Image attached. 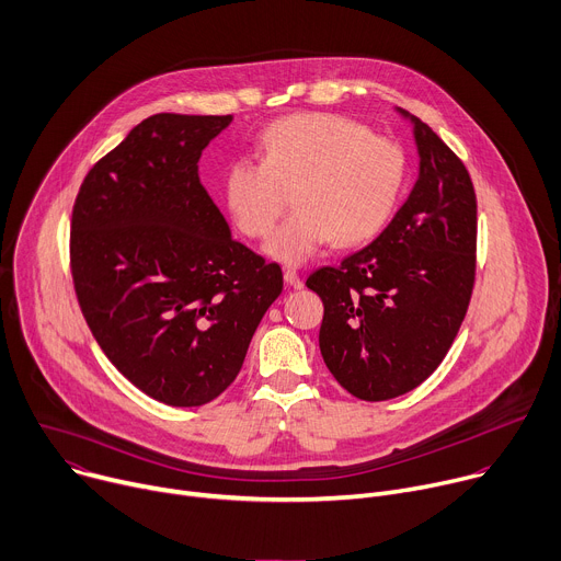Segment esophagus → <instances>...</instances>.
Masks as SVG:
<instances>
[{
  "label": "esophagus",
  "mask_w": 561,
  "mask_h": 561,
  "mask_svg": "<svg viewBox=\"0 0 561 561\" xmlns=\"http://www.w3.org/2000/svg\"><path fill=\"white\" fill-rule=\"evenodd\" d=\"M284 279L293 288H301L304 286V282H301V277H299V273L295 268H284Z\"/></svg>",
  "instance_id": "34e87169"
}]
</instances>
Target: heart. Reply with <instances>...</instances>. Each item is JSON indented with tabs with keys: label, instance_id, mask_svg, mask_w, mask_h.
Wrapping results in <instances>:
<instances>
[{
	"label": "heart",
	"instance_id": "1",
	"mask_svg": "<svg viewBox=\"0 0 561 561\" xmlns=\"http://www.w3.org/2000/svg\"><path fill=\"white\" fill-rule=\"evenodd\" d=\"M260 161H234L224 174V201L237 228L266 237L293 192L295 210L273 232L266 252L304 264L331 239L358 245L389 221L404 185L402 149L335 114H293L271 123Z\"/></svg>",
	"mask_w": 561,
	"mask_h": 561
}]
</instances>
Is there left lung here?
I'll use <instances>...</instances> for the list:
<instances>
[{"label": "left lung", "instance_id": "1", "mask_svg": "<svg viewBox=\"0 0 561 561\" xmlns=\"http://www.w3.org/2000/svg\"><path fill=\"white\" fill-rule=\"evenodd\" d=\"M419 181L391 224L307 286L324 304L320 351L355 398L378 402L427 380L461 322L477 271V194L454 151L416 116Z\"/></svg>", "mask_w": 561, "mask_h": 561}]
</instances>
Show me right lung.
Returning <instances> with one entry per match:
<instances>
[{
    "label": "right lung",
    "mask_w": 561,
    "mask_h": 561,
    "mask_svg": "<svg viewBox=\"0 0 561 561\" xmlns=\"http://www.w3.org/2000/svg\"><path fill=\"white\" fill-rule=\"evenodd\" d=\"M232 116L157 114L84 176L71 217L82 316L112 365L172 407L215 400L284 288L282 268L234 241L198 181Z\"/></svg>",
    "instance_id": "right-lung-1"
}]
</instances>
